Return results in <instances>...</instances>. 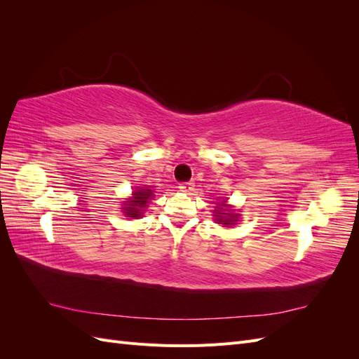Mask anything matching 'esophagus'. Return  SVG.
Listing matches in <instances>:
<instances>
[{
    "mask_svg": "<svg viewBox=\"0 0 359 359\" xmlns=\"http://www.w3.org/2000/svg\"><path fill=\"white\" fill-rule=\"evenodd\" d=\"M178 189H180L181 191H184V193H190V191H193V189H194V182H191V181L181 182Z\"/></svg>",
    "mask_w": 359,
    "mask_h": 359,
    "instance_id": "34e87169",
    "label": "esophagus"
}]
</instances>
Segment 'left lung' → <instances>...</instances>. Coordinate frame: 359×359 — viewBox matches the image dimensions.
<instances>
[{
  "mask_svg": "<svg viewBox=\"0 0 359 359\" xmlns=\"http://www.w3.org/2000/svg\"><path fill=\"white\" fill-rule=\"evenodd\" d=\"M220 206H226V205H224V202L219 203V206H215L217 211H214V214H215V217H217V222H222L223 224H232L233 222H236V220H233V219H235L233 214H227V212H224V210H223V208H220ZM224 215H227L228 217H224Z\"/></svg>",
  "mask_w": 359,
  "mask_h": 359,
  "instance_id": "left-lung-1",
  "label": "left lung"
}]
</instances>
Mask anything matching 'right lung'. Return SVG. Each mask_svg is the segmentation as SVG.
<instances>
[{"label": "right lung", "mask_w": 359, "mask_h": 359, "mask_svg": "<svg viewBox=\"0 0 359 359\" xmlns=\"http://www.w3.org/2000/svg\"><path fill=\"white\" fill-rule=\"evenodd\" d=\"M153 190H148V189H139L137 191L133 193V199L128 201L126 203V208L124 212L128 217H140V211H144L142 208H145L147 203L153 198Z\"/></svg>", "instance_id": "1"}]
</instances>
